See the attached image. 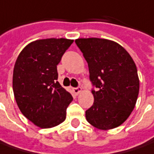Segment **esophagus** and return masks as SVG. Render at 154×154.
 <instances>
[{
	"instance_id": "1",
	"label": "esophagus",
	"mask_w": 154,
	"mask_h": 154,
	"mask_svg": "<svg viewBox=\"0 0 154 154\" xmlns=\"http://www.w3.org/2000/svg\"><path fill=\"white\" fill-rule=\"evenodd\" d=\"M73 91V93L75 94L76 95H77L79 93H81V91H82V88H79V87H77V88H74L72 89Z\"/></svg>"
}]
</instances>
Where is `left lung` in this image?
Segmentation results:
<instances>
[{
  "label": "left lung",
  "instance_id": "obj_1",
  "mask_svg": "<svg viewBox=\"0 0 154 154\" xmlns=\"http://www.w3.org/2000/svg\"><path fill=\"white\" fill-rule=\"evenodd\" d=\"M89 70L94 102L86 110L88 123L100 130L121 125L133 110L139 93V78L134 60L116 42L99 38H77Z\"/></svg>",
  "mask_w": 154,
  "mask_h": 154
}]
</instances>
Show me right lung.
<instances>
[{
    "label": "right lung",
    "instance_id": "add662e5",
    "mask_svg": "<svg viewBox=\"0 0 154 154\" xmlns=\"http://www.w3.org/2000/svg\"><path fill=\"white\" fill-rule=\"evenodd\" d=\"M72 43L67 38L36 40L16 60L12 77L16 102L23 115L41 128L62 123L72 101L71 94L57 82V65Z\"/></svg>",
    "mask_w": 154,
    "mask_h": 154
}]
</instances>
